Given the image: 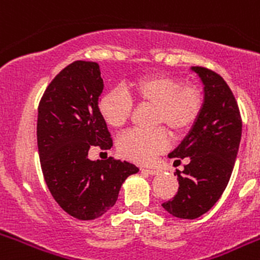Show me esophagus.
Returning <instances> with one entry per match:
<instances>
[{
  "instance_id": "34e87169",
  "label": "esophagus",
  "mask_w": 260,
  "mask_h": 260,
  "mask_svg": "<svg viewBox=\"0 0 260 260\" xmlns=\"http://www.w3.org/2000/svg\"><path fill=\"white\" fill-rule=\"evenodd\" d=\"M141 171L147 174H150V176H156V174H158L160 172H161V171H158V169H153V168H142Z\"/></svg>"
}]
</instances>
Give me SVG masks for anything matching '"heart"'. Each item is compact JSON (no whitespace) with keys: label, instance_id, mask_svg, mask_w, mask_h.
Masks as SVG:
<instances>
[{"label":"heart","instance_id":"heart-1","mask_svg":"<svg viewBox=\"0 0 260 260\" xmlns=\"http://www.w3.org/2000/svg\"><path fill=\"white\" fill-rule=\"evenodd\" d=\"M130 91L139 104L153 107L152 126H164L173 135L186 133L198 119L203 96L195 86H182L180 80L168 75H151L135 80ZM99 114L112 128H121L130 118L132 99L125 91L112 88L99 100ZM169 139L164 128L151 132L130 130L118 138L119 155L139 164L153 161L168 148Z\"/></svg>","mask_w":260,"mask_h":260}]
</instances>
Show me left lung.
<instances>
[{"label": "left lung", "instance_id": "obj_1", "mask_svg": "<svg viewBox=\"0 0 260 260\" xmlns=\"http://www.w3.org/2000/svg\"><path fill=\"white\" fill-rule=\"evenodd\" d=\"M191 71L203 83V104L189 134L168 155L189 157V162L174 174L180 183L174 198L162 203L172 216L189 220L208 212L222 195L242 134L240 109L226 82L206 68L192 66Z\"/></svg>", "mask_w": 260, "mask_h": 260}]
</instances>
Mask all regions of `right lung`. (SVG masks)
<instances>
[{
	"mask_svg": "<svg viewBox=\"0 0 260 260\" xmlns=\"http://www.w3.org/2000/svg\"><path fill=\"white\" fill-rule=\"evenodd\" d=\"M103 89L98 63L75 61L50 82L39 104L38 148L44 180L59 207L78 220L104 215L116 204L126 178L139 172L128 161L88 158L92 146H113L99 114Z\"/></svg>",
	"mask_w": 260,
	"mask_h": 260,
	"instance_id": "1",
	"label": "right lung"
}]
</instances>
